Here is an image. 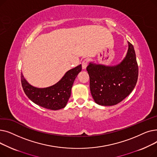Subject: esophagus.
Returning <instances> with one entry per match:
<instances>
[{
	"mask_svg": "<svg viewBox=\"0 0 157 157\" xmlns=\"http://www.w3.org/2000/svg\"><path fill=\"white\" fill-rule=\"evenodd\" d=\"M88 60L87 59L83 60V62H82V63H81L82 69H85L86 68V67H87V65H88Z\"/></svg>",
	"mask_w": 157,
	"mask_h": 157,
	"instance_id": "obj_1",
	"label": "esophagus"
}]
</instances>
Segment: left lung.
Returning <instances> with one entry per match:
<instances>
[{
	"instance_id": "1",
	"label": "left lung",
	"mask_w": 157,
	"mask_h": 157,
	"mask_svg": "<svg viewBox=\"0 0 157 157\" xmlns=\"http://www.w3.org/2000/svg\"><path fill=\"white\" fill-rule=\"evenodd\" d=\"M86 71L95 103L104 106L118 104L132 92L137 81L138 65L133 45L128 42L127 54L120 63L106 66L91 62Z\"/></svg>"
}]
</instances>
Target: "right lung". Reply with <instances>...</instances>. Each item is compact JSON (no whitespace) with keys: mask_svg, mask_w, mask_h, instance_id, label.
Returning <instances> with one entry per match:
<instances>
[{"mask_svg":"<svg viewBox=\"0 0 157 157\" xmlns=\"http://www.w3.org/2000/svg\"><path fill=\"white\" fill-rule=\"evenodd\" d=\"M81 69L80 64L68 71L56 83L46 88H37L31 85L21 72V81L24 92L30 100L43 108L51 110L62 109L67 105L74 81Z\"/></svg>","mask_w":157,"mask_h":157,"instance_id":"obj_1","label":"right lung"}]
</instances>
